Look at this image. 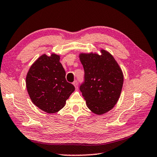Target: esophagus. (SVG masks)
<instances>
[{"instance_id": "esophagus-1", "label": "esophagus", "mask_w": 157, "mask_h": 157, "mask_svg": "<svg viewBox=\"0 0 157 157\" xmlns=\"http://www.w3.org/2000/svg\"><path fill=\"white\" fill-rule=\"evenodd\" d=\"M73 84H74V86H75V87L76 88V89H78V82L77 80H75V81L73 82Z\"/></svg>"}]
</instances>
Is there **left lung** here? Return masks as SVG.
<instances>
[{"label":"left lung","instance_id":"8db88e82","mask_svg":"<svg viewBox=\"0 0 157 157\" xmlns=\"http://www.w3.org/2000/svg\"><path fill=\"white\" fill-rule=\"evenodd\" d=\"M101 55L82 54L79 56L84 69V79L79 90L87 107L93 113L101 115L117 103L123 84L122 71L109 52Z\"/></svg>","mask_w":157,"mask_h":157}]
</instances>
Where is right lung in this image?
<instances>
[{
    "instance_id": "1",
    "label": "right lung",
    "mask_w": 157,
    "mask_h": 157,
    "mask_svg": "<svg viewBox=\"0 0 157 157\" xmlns=\"http://www.w3.org/2000/svg\"><path fill=\"white\" fill-rule=\"evenodd\" d=\"M30 98L35 105L48 113L62 109L75 90L66 79V71L59 56L44 54L30 68L26 79Z\"/></svg>"
}]
</instances>
